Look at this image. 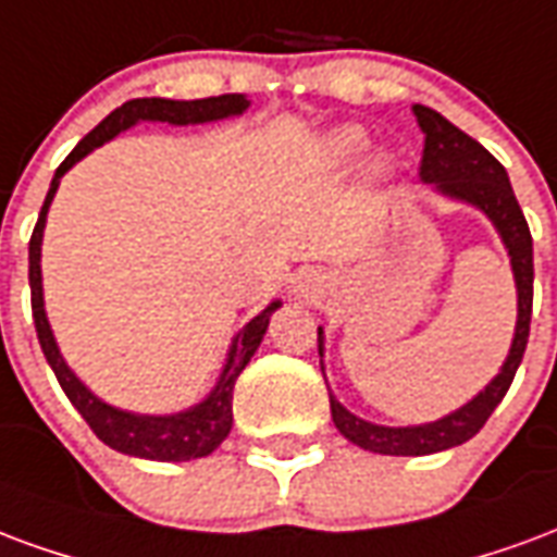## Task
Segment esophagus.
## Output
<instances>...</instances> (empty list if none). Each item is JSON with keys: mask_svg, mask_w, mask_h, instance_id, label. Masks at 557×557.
I'll list each match as a JSON object with an SVG mask.
<instances>
[{"mask_svg": "<svg viewBox=\"0 0 557 557\" xmlns=\"http://www.w3.org/2000/svg\"><path fill=\"white\" fill-rule=\"evenodd\" d=\"M290 294L296 299H318L323 294V275L318 270H302V273L294 275V282H290Z\"/></svg>", "mask_w": 557, "mask_h": 557, "instance_id": "34e87169", "label": "esophagus"}]
</instances>
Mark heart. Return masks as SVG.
I'll list each match as a JSON object with an SVG mask.
<instances>
[{
	"label": "heart",
	"mask_w": 557,
	"mask_h": 557,
	"mask_svg": "<svg viewBox=\"0 0 557 557\" xmlns=\"http://www.w3.org/2000/svg\"><path fill=\"white\" fill-rule=\"evenodd\" d=\"M364 153H368V136L362 127H352V124L332 129L323 141V157L332 165H356Z\"/></svg>",
	"instance_id": "b5f03b06"
}]
</instances>
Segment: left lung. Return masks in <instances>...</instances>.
Listing matches in <instances>:
<instances>
[{
    "mask_svg": "<svg viewBox=\"0 0 557 557\" xmlns=\"http://www.w3.org/2000/svg\"><path fill=\"white\" fill-rule=\"evenodd\" d=\"M421 133H424V153H421V169L418 177L421 184L433 186V193L445 195L450 201H460L474 210H481L493 222L495 234L502 237V246L510 258L513 270V284H517V326H513V341L507 359L502 362L498 373L478 392V395L454 409L448 416L428 421V424H407V428H385L373 424L364 418L352 416L350 409L341 404L338 397L329 392V407H332V421L344 440L359 445L373 454H388V457H424L436 450L457 448L469 442L484 428L486 418L502 404L507 388L517 376V368L522 362V352L529 344L531 329V299H534V249H531L529 222L519 210L513 186L507 181V172L493 153L466 136L460 127H454L448 117L440 112L421 107H412ZM326 335L323 326H318V350L320 368H323V347Z\"/></svg>",
    "mask_w": 557,
    "mask_h": 557,
    "instance_id": "left-lung-1",
    "label": "left lung"
}]
</instances>
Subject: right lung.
<instances>
[{"instance_id":"add662e5","label":"right lung","mask_w":557,"mask_h":557,"mask_svg":"<svg viewBox=\"0 0 557 557\" xmlns=\"http://www.w3.org/2000/svg\"><path fill=\"white\" fill-rule=\"evenodd\" d=\"M251 103L246 95H222V97H205V100H169V97H136L127 100L124 107L109 112L100 124H97L88 136H85L76 148L67 153V160L55 169L50 193L44 198L40 207L38 225L32 231L28 239V287H32V318L38 329L40 350L47 356L55 380L64 388V395L71 397L76 412L88 421V428L95 430V436L109 448L129 454V457H141V460H160V462H186L207 457L228 440L231 424H234V412H231V400H234V383L249 364L255 350L261 347L270 318L275 308H282V299H273L263 308L261 314L239 329L231 338V347L225 352V364L219 371L216 385L207 392L198 404L181 409V412H169V416H145V412H129V409L112 407L103 397H97L88 385L71 371V364L64 362L59 341L52 335L50 320H47V308H44V275H40V243H44V228H47V213L62 177L71 172L73 165L85 160L88 153L109 139H115L117 133L136 127L141 121H157V124H172V127H186V124H210V121H225V117H239Z\"/></svg>"}]
</instances>
